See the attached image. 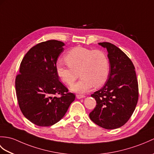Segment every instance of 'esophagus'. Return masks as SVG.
<instances>
[{
    "label": "esophagus",
    "mask_w": 154,
    "mask_h": 154,
    "mask_svg": "<svg viewBox=\"0 0 154 154\" xmlns=\"http://www.w3.org/2000/svg\"><path fill=\"white\" fill-rule=\"evenodd\" d=\"M76 98H77V99L84 98H85V96H84V95H81V94H77V95H76Z\"/></svg>",
    "instance_id": "obj_1"
}]
</instances>
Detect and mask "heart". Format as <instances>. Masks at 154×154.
I'll return each instance as SVG.
<instances>
[{"mask_svg":"<svg viewBox=\"0 0 154 154\" xmlns=\"http://www.w3.org/2000/svg\"><path fill=\"white\" fill-rule=\"evenodd\" d=\"M66 63L58 62L56 73L63 83L71 85L79 72L81 78L70 87L71 91L85 93L94 87H101L108 79L109 63L106 54L99 50L92 51L81 46L75 47L67 52Z\"/></svg>","mask_w":154,"mask_h":154,"instance_id":"b5f03b06","label":"heart"}]
</instances>
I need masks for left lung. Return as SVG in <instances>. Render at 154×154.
I'll return each mask as SVG.
<instances>
[{
	"label": "left lung",
	"instance_id": "1",
	"mask_svg": "<svg viewBox=\"0 0 154 154\" xmlns=\"http://www.w3.org/2000/svg\"><path fill=\"white\" fill-rule=\"evenodd\" d=\"M98 45L108 51L109 72L103 87L91 95L97 104L89 117L100 127L115 129L124 125L134 112L138 81L133 62L120 48L107 42Z\"/></svg>",
	"mask_w": 154,
	"mask_h": 154
}]
</instances>
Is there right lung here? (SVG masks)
<instances>
[{"label":"right lung","instance_id":"obj_1","mask_svg":"<svg viewBox=\"0 0 154 154\" xmlns=\"http://www.w3.org/2000/svg\"><path fill=\"white\" fill-rule=\"evenodd\" d=\"M63 42L50 40L37 44L21 61L16 78V91L21 112L31 123L49 127L65 116L75 96L59 80L56 62L63 51ZM60 94L61 97L54 95Z\"/></svg>","mask_w":154,"mask_h":154}]
</instances>
